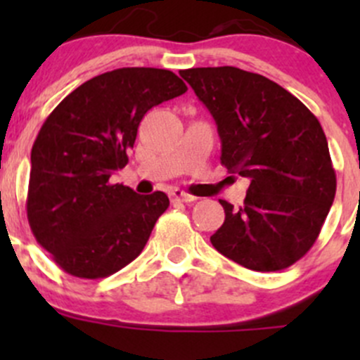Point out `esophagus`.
Returning <instances> with one entry per match:
<instances>
[{"label": "esophagus", "instance_id": "34e87169", "mask_svg": "<svg viewBox=\"0 0 360 360\" xmlns=\"http://www.w3.org/2000/svg\"><path fill=\"white\" fill-rule=\"evenodd\" d=\"M170 198H172V202H184V203L197 200V197L184 193L183 190H172V191H170Z\"/></svg>", "mask_w": 360, "mask_h": 360}]
</instances>
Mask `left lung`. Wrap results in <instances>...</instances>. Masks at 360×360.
Wrapping results in <instances>:
<instances>
[{
	"instance_id": "left-lung-1",
	"label": "left lung",
	"mask_w": 360,
	"mask_h": 360,
	"mask_svg": "<svg viewBox=\"0 0 360 360\" xmlns=\"http://www.w3.org/2000/svg\"><path fill=\"white\" fill-rule=\"evenodd\" d=\"M216 120L221 163L250 179L244 205L219 200L217 252L256 271L291 266L317 240L336 193L326 134L300 99L233 66L179 71Z\"/></svg>"
}]
</instances>
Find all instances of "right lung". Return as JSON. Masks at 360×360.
I'll list each match as a JSON object with an SVG mask.
<instances>
[{
    "instance_id": "obj_1",
    "label": "right lung",
    "mask_w": 360,
    "mask_h": 360,
    "mask_svg": "<svg viewBox=\"0 0 360 360\" xmlns=\"http://www.w3.org/2000/svg\"><path fill=\"white\" fill-rule=\"evenodd\" d=\"M188 90L172 71L122 68L89 79L45 120L31 150L27 221L69 275L104 278L136 259L169 207L163 191L111 184L153 106Z\"/></svg>"
}]
</instances>
